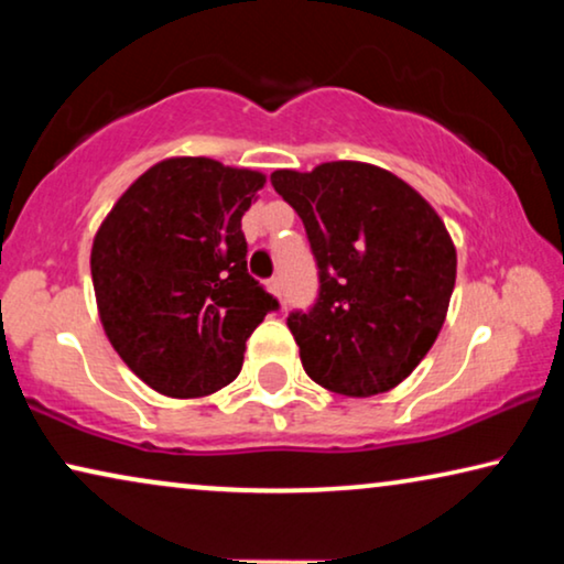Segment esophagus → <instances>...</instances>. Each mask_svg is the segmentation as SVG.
<instances>
[{
	"mask_svg": "<svg viewBox=\"0 0 564 564\" xmlns=\"http://www.w3.org/2000/svg\"><path fill=\"white\" fill-rule=\"evenodd\" d=\"M269 292H272V295H276V297H280L282 300V280H280V276H272V280H269Z\"/></svg>",
	"mask_w": 564,
	"mask_h": 564,
	"instance_id": "obj_1",
	"label": "esophagus"
}]
</instances>
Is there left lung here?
Instances as JSON below:
<instances>
[{
    "instance_id": "1",
    "label": "left lung",
    "mask_w": 564,
    "mask_h": 564,
    "mask_svg": "<svg viewBox=\"0 0 564 564\" xmlns=\"http://www.w3.org/2000/svg\"><path fill=\"white\" fill-rule=\"evenodd\" d=\"M272 187L295 207L318 269V295L288 328L307 377L369 398L419 367L444 326L457 251L426 199L384 169L330 161Z\"/></svg>"
}]
</instances>
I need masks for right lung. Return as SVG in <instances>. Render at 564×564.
<instances>
[{
  "label": "right lung",
  "mask_w": 564,
  "mask_h": 564,
  "mask_svg": "<svg viewBox=\"0 0 564 564\" xmlns=\"http://www.w3.org/2000/svg\"><path fill=\"white\" fill-rule=\"evenodd\" d=\"M264 176L213 159H169L130 184L97 230L91 282L105 334L161 395L234 382L246 341L280 300L246 267L241 230Z\"/></svg>",
  "instance_id": "right-lung-1"
}]
</instances>
